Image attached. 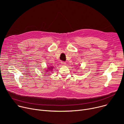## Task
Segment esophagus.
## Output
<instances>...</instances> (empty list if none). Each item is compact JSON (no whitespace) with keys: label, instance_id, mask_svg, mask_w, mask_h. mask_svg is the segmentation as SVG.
I'll return each mask as SVG.
<instances>
[{"label":"esophagus","instance_id":"34e87169","mask_svg":"<svg viewBox=\"0 0 124 124\" xmlns=\"http://www.w3.org/2000/svg\"><path fill=\"white\" fill-rule=\"evenodd\" d=\"M61 64L62 65H63V66H64V65H65L66 64V62H64V61H61Z\"/></svg>","mask_w":124,"mask_h":124}]
</instances>
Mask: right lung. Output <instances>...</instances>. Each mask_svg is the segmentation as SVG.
Returning <instances> with one entry per match:
<instances>
[{"label": "right lung", "mask_w": 124, "mask_h": 124, "mask_svg": "<svg viewBox=\"0 0 124 124\" xmlns=\"http://www.w3.org/2000/svg\"><path fill=\"white\" fill-rule=\"evenodd\" d=\"M48 70L45 71V72H45V73H47V72H48V71L49 72V71H52V70H53V68H54L53 66H50V67H49V66H48Z\"/></svg>", "instance_id": "add662e5"}]
</instances>
